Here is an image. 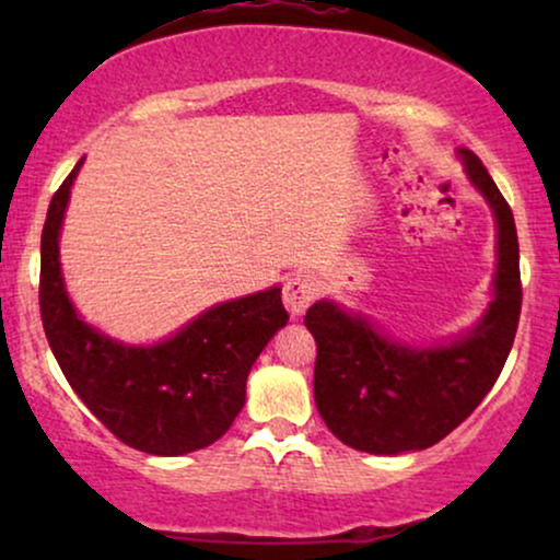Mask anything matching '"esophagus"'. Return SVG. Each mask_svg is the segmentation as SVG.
Returning <instances> with one entry per match:
<instances>
[{"label":"esophagus","instance_id":"esophagus-1","mask_svg":"<svg viewBox=\"0 0 560 560\" xmlns=\"http://www.w3.org/2000/svg\"><path fill=\"white\" fill-rule=\"evenodd\" d=\"M282 298H285L290 316H303L313 298H316V282H313L311 275H290L285 288H282Z\"/></svg>","mask_w":560,"mask_h":560}]
</instances>
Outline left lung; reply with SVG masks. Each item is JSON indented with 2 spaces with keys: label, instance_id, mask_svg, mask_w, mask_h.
I'll list each match as a JSON object with an SVG mask.
<instances>
[{
  "label": "left lung",
  "instance_id": "left-lung-1",
  "mask_svg": "<svg viewBox=\"0 0 560 560\" xmlns=\"http://www.w3.org/2000/svg\"><path fill=\"white\" fill-rule=\"evenodd\" d=\"M458 152L497 219L494 301L481 324L448 347L412 349L328 301L305 313L318 349L316 408L336 439L366 454L420 451L446 439L485 400L515 341L523 308L515 219L481 160Z\"/></svg>",
  "mask_w": 560,
  "mask_h": 560
}]
</instances>
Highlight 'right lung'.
<instances>
[{
	"instance_id": "right-lung-1",
	"label": "right lung",
	"mask_w": 560,
	"mask_h": 560,
	"mask_svg": "<svg viewBox=\"0 0 560 560\" xmlns=\"http://www.w3.org/2000/svg\"><path fill=\"white\" fill-rule=\"evenodd\" d=\"M83 158L52 194L40 240V318L68 385L121 443L180 456L211 446L244 405L247 374L288 324L280 288L221 303L155 347H125L75 316L58 262V232Z\"/></svg>"
}]
</instances>
